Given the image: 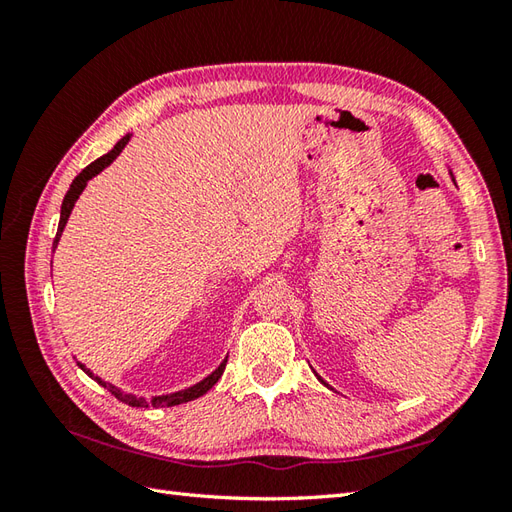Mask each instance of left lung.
Returning a JSON list of instances; mask_svg holds the SVG:
<instances>
[{"instance_id":"8db88e82","label":"left lung","mask_w":512,"mask_h":512,"mask_svg":"<svg viewBox=\"0 0 512 512\" xmlns=\"http://www.w3.org/2000/svg\"><path fill=\"white\" fill-rule=\"evenodd\" d=\"M319 380H321V378H319ZM321 383H323V380H321Z\"/></svg>"}]
</instances>
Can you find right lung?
Returning <instances> with one entry per match:
<instances>
[{"instance_id": "right-lung-1", "label": "right lung", "mask_w": 512, "mask_h": 512, "mask_svg": "<svg viewBox=\"0 0 512 512\" xmlns=\"http://www.w3.org/2000/svg\"><path fill=\"white\" fill-rule=\"evenodd\" d=\"M129 138H132V134H125L121 140H118V143L114 145V149L112 151H107L105 156H101V158H96L94 162H90L88 167H85L79 176H76L74 180H72V184H70V189H68V193H65V198H63V204H61V217H59V228H57V237H54V242H52V253H54V248H57V244H59V239H61V233H63V228H65V224H68V217H70V213H72V209H74V204H76V200H79V195L83 193V189L88 187V182L96 176V173H101L105 167H110L112 162L118 158V154H121V151L125 149V145L129 143ZM228 358V356H226ZM226 358L224 361L220 363V367L215 369V372H211L209 376H206L204 380H200V383H195L193 387H189V389H182V391H173V394H165V396H154L151 400H147V398H143V396H134V394H125L123 389H118L116 385H112V383H105L103 378H99V376H94L88 367H85L83 363H79V367L83 369L85 374H88L92 380H96V383L99 385H103L107 391H110L112 396H116L118 400L121 402H125V405H129V407H173V405H182V402H189V400H195V398H200V396H204L206 391H209L217 380H220V376L224 374V367H226Z\"/></svg>"}]
</instances>
